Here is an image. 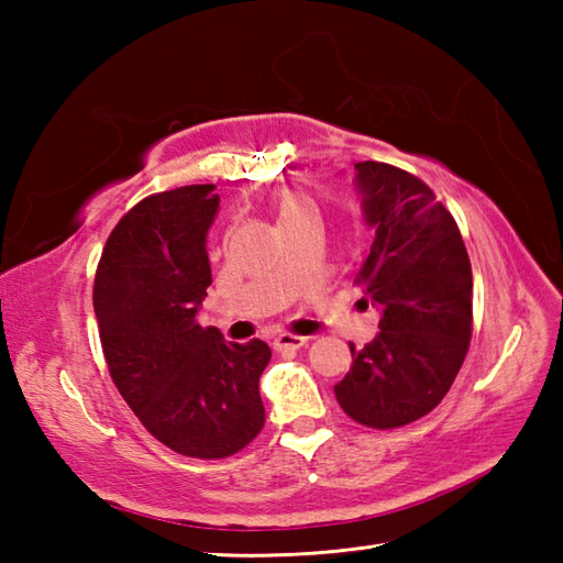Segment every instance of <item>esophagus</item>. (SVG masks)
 <instances>
[{
  "instance_id": "esophagus-1",
  "label": "esophagus",
  "mask_w": 563,
  "mask_h": 563,
  "mask_svg": "<svg viewBox=\"0 0 563 563\" xmlns=\"http://www.w3.org/2000/svg\"><path fill=\"white\" fill-rule=\"evenodd\" d=\"M307 336H295V333H280L278 339L273 341V349L275 351H297L302 349V345H307Z\"/></svg>"
}]
</instances>
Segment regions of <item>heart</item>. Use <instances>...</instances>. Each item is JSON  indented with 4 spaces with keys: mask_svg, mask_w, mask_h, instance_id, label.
<instances>
[{
    "mask_svg": "<svg viewBox=\"0 0 563 563\" xmlns=\"http://www.w3.org/2000/svg\"><path fill=\"white\" fill-rule=\"evenodd\" d=\"M278 220L283 230H292L307 222H321V210L314 198H309L300 190H283L278 200Z\"/></svg>",
    "mask_w": 563,
    "mask_h": 563,
    "instance_id": "b5f03b06",
    "label": "heart"
}]
</instances>
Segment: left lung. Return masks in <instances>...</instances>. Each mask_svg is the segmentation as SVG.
<instances>
[{"mask_svg":"<svg viewBox=\"0 0 563 563\" xmlns=\"http://www.w3.org/2000/svg\"><path fill=\"white\" fill-rule=\"evenodd\" d=\"M363 218L375 230L357 273L379 309V333L351 343L333 391L367 428L413 423L445 399L472 341V263L460 227L421 178L382 162L355 164Z\"/></svg>","mask_w":563,"mask_h":563,"instance_id":"obj_1","label":"left lung"}]
</instances>
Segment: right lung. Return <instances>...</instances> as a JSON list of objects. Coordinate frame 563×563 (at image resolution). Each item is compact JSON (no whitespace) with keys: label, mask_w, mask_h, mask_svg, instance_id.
<instances>
[{"label":"right lung","mask_w":563,"mask_h":563,"mask_svg":"<svg viewBox=\"0 0 563 563\" xmlns=\"http://www.w3.org/2000/svg\"><path fill=\"white\" fill-rule=\"evenodd\" d=\"M218 208L212 184L140 200L115 224L93 278L113 385L154 438L198 460L230 457L266 423L258 379L268 345L227 343L214 327L198 324Z\"/></svg>","instance_id":"1"}]
</instances>
